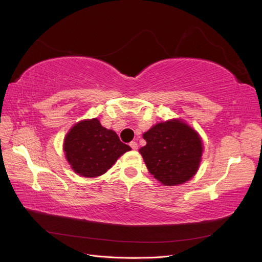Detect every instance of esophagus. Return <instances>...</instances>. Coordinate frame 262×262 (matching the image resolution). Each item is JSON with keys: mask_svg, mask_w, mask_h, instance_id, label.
<instances>
[{"mask_svg": "<svg viewBox=\"0 0 262 262\" xmlns=\"http://www.w3.org/2000/svg\"><path fill=\"white\" fill-rule=\"evenodd\" d=\"M130 146H131V148H132V149H134V150H136V149H138V143H137V142H134V141H132V142H131V143H130Z\"/></svg>", "mask_w": 262, "mask_h": 262, "instance_id": "esophagus-1", "label": "esophagus"}]
</instances>
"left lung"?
<instances>
[{
    "mask_svg": "<svg viewBox=\"0 0 262 262\" xmlns=\"http://www.w3.org/2000/svg\"><path fill=\"white\" fill-rule=\"evenodd\" d=\"M140 148L150 175L165 186L191 179L199 168L202 143L198 133L179 120L157 123L143 134Z\"/></svg>",
    "mask_w": 262,
    "mask_h": 262,
    "instance_id": "8db88e82",
    "label": "left lung"
}]
</instances>
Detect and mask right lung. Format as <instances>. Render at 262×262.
<instances>
[{"label": "right lung", "mask_w": 262, "mask_h": 262, "mask_svg": "<svg viewBox=\"0 0 262 262\" xmlns=\"http://www.w3.org/2000/svg\"><path fill=\"white\" fill-rule=\"evenodd\" d=\"M131 147L107 130L98 119L76 123L64 139V152L71 167L80 176L92 178L105 173Z\"/></svg>", "instance_id": "1"}]
</instances>
